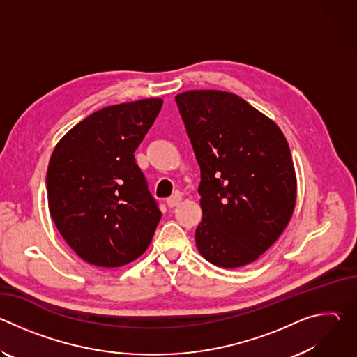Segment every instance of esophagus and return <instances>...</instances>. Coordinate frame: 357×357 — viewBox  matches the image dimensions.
Returning a JSON list of instances; mask_svg holds the SVG:
<instances>
[{"label": "esophagus", "mask_w": 357, "mask_h": 357, "mask_svg": "<svg viewBox=\"0 0 357 357\" xmlns=\"http://www.w3.org/2000/svg\"><path fill=\"white\" fill-rule=\"evenodd\" d=\"M181 200H182L181 193H174L171 197H168V200H167V205H168L169 208H175V206H178V205H179Z\"/></svg>", "instance_id": "esophagus-1"}]
</instances>
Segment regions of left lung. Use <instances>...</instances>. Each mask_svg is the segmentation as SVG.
<instances>
[{"instance_id":"left-lung-1","label":"left lung","mask_w":357,"mask_h":357,"mask_svg":"<svg viewBox=\"0 0 357 357\" xmlns=\"http://www.w3.org/2000/svg\"><path fill=\"white\" fill-rule=\"evenodd\" d=\"M175 100L200 167L199 252L222 268L256 261L295 208L288 142L273 120L234 93L190 90Z\"/></svg>"}]
</instances>
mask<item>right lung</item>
Listing matches in <instances>:
<instances>
[{
  "mask_svg": "<svg viewBox=\"0 0 357 357\" xmlns=\"http://www.w3.org/2000/svg\"><path fill=\"white\" fill-rule=\"evenodd\" d=\"M162 98L101 109L55 146L46 172L49 212L86 263L116 268L148 248L161 220L134 152L154 124Z\"/></svg>",
  "mask_w": 357,
  "mask_h": 357,
  "instance_id": "right-lung-1",
  "label": "right lung"
}]
</instances>
